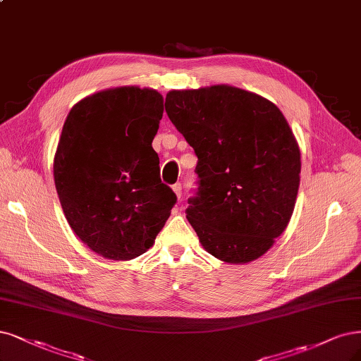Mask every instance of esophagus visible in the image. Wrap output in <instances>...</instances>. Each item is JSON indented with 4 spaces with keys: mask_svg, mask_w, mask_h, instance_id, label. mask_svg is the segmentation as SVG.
Masks as SVG:
<instances>
[{
    "mask_svg": "<svg viewBox=\"0 0 361 361\" xmlns=\"http://www.w3.org/2000/svg\"><path fill=\"white\" fill-rule=\"evenodd\" d=\"M173 191H175L176 197L180 200V197H182V185H180V183H175V185H173Z\"/></svg>",
    "mask_w": 361,
    "mask_h": 361,
    "instance_id": "obj_1",
    "label": "esophagus"
}]
</instances>
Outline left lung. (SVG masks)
<instances>
[{
    "label": "left lung",
    "instance_id": "1",
    "mask_svg": "<svg viewBox=\"0 0 361 361\" xmlns=\"http://www.w3.org/2000/svg\"><path fill=\"white\" fill-rule=\"evenodd\" d=\"M166 111L198 158L186 219L202 246L230 264L264 255L287 228L300 185V149L282 111L230 85L173 90Z\"/></svg>",
    "mask_w": 361,
    "mask_h": 361
}]
</instances>
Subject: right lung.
Returning <instances> with one entry per match:
<instances>
[{"label": "right lung", "mask_w": 361, "mask_h": 361, "mask_svg": "<svg viewBox=\"0 0 361 361\" xmlns=\"http://www.w3.org/2000/svg\"><path fill=\"white\" fill-rule=\"evenodd\" d=\"M163 111L158 91L118 86L74 104L62 127L54 158L62 212L78 238L107 259L145 254L176 203L152 147Z\"/></svg>", "instance_id": "add662e5"}]
</instances>
